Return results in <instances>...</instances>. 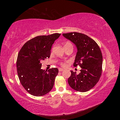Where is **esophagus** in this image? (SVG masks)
Returning <instances> with one entry per match:
<instances>
[{
    "label": "esophagus",
    "instance_id": "obj_1",
    "mask_svg": "<svg viewBox=\"0 0 120 120\" xmlns=\"http://www.w3.org/2000/svg\"><path fill=\"white\" fill-rule=\"evenodd\" d=\"M64 69H62V68H59V71L61 72V71H64Z\"/></svg>",
    "mask_w": 120,
    "mask_h": 120
}]
</instances>
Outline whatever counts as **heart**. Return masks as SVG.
Returning a JSON list of instances; mask_svg holds the SVG:
<instances>
[{"label":"heart","mask_w":120,"mask_h":120,"mask_svg":"<svg viewBox=\"0 0 120 120\" xmlns=\"http://www.w3.org/2000/svg\"><path fill=\"white\" fill-rule=\"evenodd\" d=\"M68 45H72V44L70 43L69 42H66V43L64 44V47L66 46H67ZM61 65L62 66H65L66 65V64L65 62H61Z\"/></svg>","instance_id":"1"}]
</instances>
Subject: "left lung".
<instances>
[{
	"label": "left lung",
	"mask_w": 120,
	"mask_h": 120,
	"mask_svg": "<svg viewBox=\"0 0 120 120\" xmlns=\"http://www.w3.org/2000/svg\"><path fill=\"white\" fill-rule=\"evenodd\" d=\"M62 35L76 46L77 52L74 66L81 67L78 75L71 70L68 82L74 90L86 92L93 88L99 80L102 72L103 56L98 44L85 34L71 32Z\"/></svg>",
	"instance_id": "obj_1"
}]
</instances>
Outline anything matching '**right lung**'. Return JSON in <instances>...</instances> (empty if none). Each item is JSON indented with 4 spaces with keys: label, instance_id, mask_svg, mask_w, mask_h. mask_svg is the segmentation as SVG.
Listing matches in <instances>:
<instances>
[{
    "label": "right lung",
    "instance_id": "right-lung-1",
    "mask_svg": "<svg viewBox=\"0 0 120 120\" xmlns=\"http://www.w3.org/2000/svg\"><path fill=\"white\" fill-rule=\"evenodd\" d=\"M60 35L36 36L26 42L19 53L16 62L18 76L25 90L33 96H43L53 87L58 68H52L48 71L42 70L41 62L50 57L52 44Z\"/></svg>",
    "mask_w": 120,
    "mask_h": 120
}]
</instances>
